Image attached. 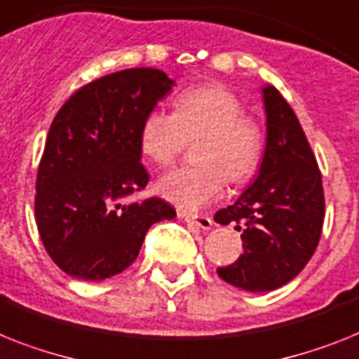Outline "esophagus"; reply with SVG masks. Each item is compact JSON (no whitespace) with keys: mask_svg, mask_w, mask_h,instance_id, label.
Masks as SVG:
<instances>
[{"mask_svg":"<svg viewBox=\"0 0 359 359\" xmlns=\"http://www.w3.org/2000/svg\"><path fill=\"white\" fill-rule=\"evenodd\" d=\"M177 216H182L183 220H187L189 224L200 227V229H203V231H209L212 227V218L207 215L192 216V215H187V212H183V211H177Z\"/></svg>","mask_w":359,"mask_h":359,"instance_id":"1","label":"esophagus"}]
</instances>
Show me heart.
<instances>
[{
  "label": "heart",
  "mask_w": 359,
  "mask_h": 359,
  "mask_svg": "<svg viewBox=\"0 0 359 359\" xmlns=\"http://www.w3.org/2000/svg\"><path fill=\"white\" fill-rule=\"evenodd\" d=\"M198 165L170 170L158 192L183 211H198L220 196L229 183H244L259 167L264 150L260 124L226 86L207 84L180 93L174 111L154 108L139 128V148L148 161L170 165L194 141Z\"/></svg>",
  "instance_id": "heart-1"
}]
</instances>
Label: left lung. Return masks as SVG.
Segmentation results:
<instances>
[{
    "label": "left lung",
    "instance_id": "8db88e82",
    "mask_svg": "<svg viewBox=\"0 0 359 359\" xmlns=\"http://www.w3.org/2000/svg\"><path fill=\"white\" fill-rule=\"evenodd\" d=\"M266 137L259 176L215 222L238 224L244 255L218 275L248 292H269L299 275L312 259L325 220L321 170L292 106L264 88Z\"/></svg>",
    "mask_w": 359,
    "mask_h": 359
}]
</instances>
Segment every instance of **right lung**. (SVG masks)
Wrapping results in <instances>:
<instances>
[{
  "label": "right lung",
  "instance_id": "obj_1",
  "mask_svg": "<svg viewBox=\"0 0 359 359\" xmlns=\"http://www.w3.org/2000/svg\"><path fill=\"white\" fill-rule=\"evenodd\" d=\"M172 84L154 67L117 71L82 86L55 115L38 165L34 215L43 248L71 277L121 273L137 259L150 226L176 216L161 198L126 201L148 183L141 123Z\"/></svg>",
  "mask_w": 359,
  "mask_h": 359
}]
</instances>
